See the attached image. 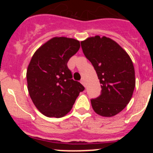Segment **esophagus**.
Returning <instances> with one entry per match:
<instances>
[{"mask_svg": "<svg viewBox=\"0 0 153 153\" xmlns=\"http://www.w3.org/2000/svg\"><path fill=\"white\" fill-rule=\"evenodd\" d=\"M80 83H82V84H83V86H86V83H85V79H81V80H80Z\"/></svg>", "mask_w": 153, "mask_h": 153, "instance_id": "1", "label": "esophagus"}]
</instances>
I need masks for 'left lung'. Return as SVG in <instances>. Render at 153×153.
<instances>
[{
    "label": "left lung",
    "mask_w": 153,
    "mask_h": 153,
    "mask_svg": "<svg viewBox=\"0 0 153 153\" xmlns=\"http://www.w3.org/2000/svg\"><path fill=\"white\" fill-rule=\"evenodd\" d=\"M80 44L102 87L100 96L91 100L92 107L101 117L116 116L129 103L136 86L130 56L115 40L105 36H90Z\"/></svg>",
    "instance_id": "obj_1"
}]
</instances>
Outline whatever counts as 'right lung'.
<instances>
[{
	"instance_id": "right-lung-1",
	"label": "right lung",
	"mask_w": 153,
	"mask_h": 153,
	"mask_svg": "<svg viewBox=\"0 0 153 153\" xmlns=\"http://www.w3.org/2000/svg\"><path fill=\"white\" fill-rule=\"evenodd\" d=\"M79 41L55 36L35 51L27 70V90L34 106L47 117L61 118L71 110L84 86L72 79L67 62Z\"/></svg>"
}]
</instances>
